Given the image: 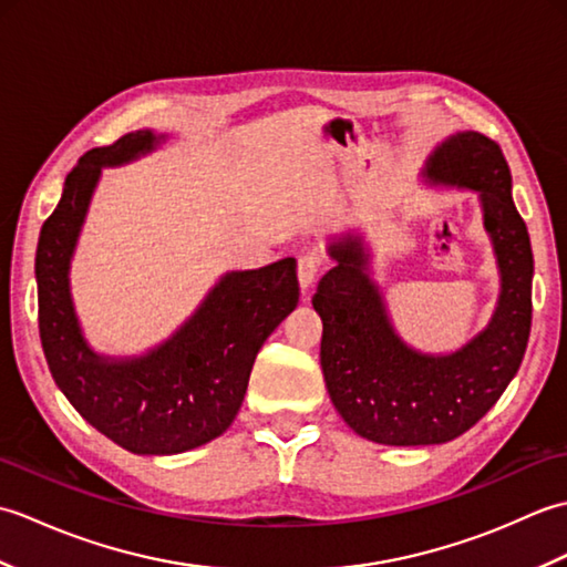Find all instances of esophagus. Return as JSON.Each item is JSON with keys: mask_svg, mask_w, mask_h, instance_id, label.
Returning <instances> with one entry per match:
<instances>
[{"mask_svg": "<svg viewBox=\"0 0 567 567\" xmlns=\"http://www.w3.org/2000/svg\"><path fill=\"white\" fill-rule=\"evenodd\" d=\"M319 268H321V256H319L317 250L299 252V258H297V277H299V287H302V290H309L311 282L317 280Z\"/></svg>", "mask_w": 567, "mask_h": 567, "instance_id": "34e87169", "label": "esophagus"}]
</instances>
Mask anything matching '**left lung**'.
Masks as SVG:
<instances>
[{"label": "left lung", "mask_w": 567, "mask_h": 567, "mask_svg": "<svg viewBox=\"0 0 567 567\" xmlns=\"http://www.w3.org/2000/svg\"><path fill=\"white\" fill-rule=\"evenodd\" d=\"M431 183L477 189L495 244L502 295L489 327L451 355H424L400 341L368 275L358 236L331 246L336 268L311 305L321 315V370L333 406L358 436L384 445H431L473 429L507 390L532 333L534 252L512 199L499 143L463 131L433 151Z\"/></svg>", "instance_id": "1"}]
</instances>
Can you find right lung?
Here are the masks:
<instances>
[{"label": "right lung", "mask_w": 567, "mask_h": 567, "mask_svg": "<svg viewBox=\"0 0 567 567\" xmlns=\"http://www.w3.org/2000/svg\"><path fill=\"white\" fill-rule=\"evenodd\" d=\"M155 143L151 131H136L82 155L41 226L35 282L43 353L70 404L131 453L173 455L231 426L260 346L299 302V282L295 258L228 272L197 315L148 355L106 360L92 353L70 299L72 250L102 167L134 161Z\"/></svg>", "instance_id": "obj_1"}]
</instances>
